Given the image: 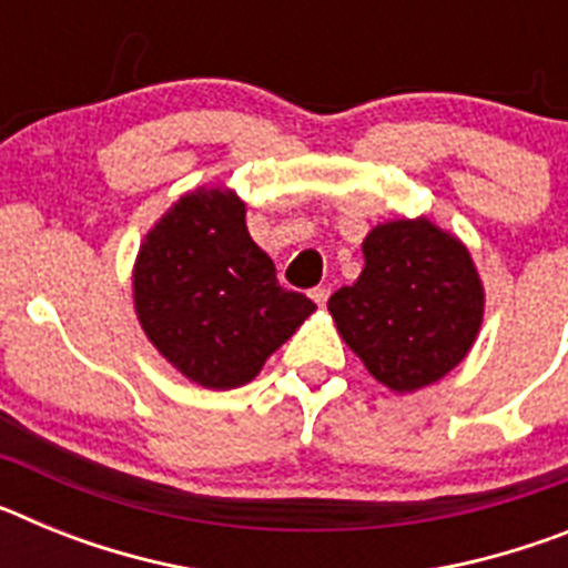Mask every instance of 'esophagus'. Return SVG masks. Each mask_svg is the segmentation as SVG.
Segmentation results:
<instances>
[{
    "instance_id": "obj_1",
    "label": "esophagus",
    "mask_w": 568,
    "mask_h": 568,
    "mask_svg": "<svg viewBox=\"0 0 568 568\" xmlns=\"http://www.w3.org/2000/svg\"><path fill=\"white\" fill-rule=\"evenodd\" d=\"M310 298H313L315 304H318V307H324V304H327V298H329V287L310 290Z\"/></svg>"
}]
</instances>
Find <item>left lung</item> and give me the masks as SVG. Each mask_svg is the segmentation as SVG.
I'll return each mask as SVG.
<instances>
[{"label":"left lung","instance_id":"obj_1","mask_svg":"<svg viewBox=\"0 0 568 568\" xmlns=\"http://www.w3.org/2000/svg\"><path fill=\"white\" fill-rule=\"evenodd\" d=\"M361 250L358 281L327 301L344 344L400 395L453 373L478 338L486 307L464 241L418 215L378 224Z\"/></svg>","mask_w":568,"mask_h":568}]
</instances>
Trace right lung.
Masks as SVG:
<instances>
[{"label":"right lung","instance_id":"right-lung-1","mask_svg":"<svg viewBox=\"0 0 568 568\" xmlns=\"http://www.w3.org/2000/svg\"><path fill=\"white\" fill-rule=\"evenodd\" d=\"M244 215L235 190H190L148 230L133 264L144 335L204 389L250 384L315 313L307 295L281 287Z\"/></svg>","mask_w":568,"mask_h":568}]
</instances>
